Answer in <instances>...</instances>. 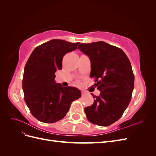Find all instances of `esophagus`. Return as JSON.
Returning a JSON list of instances; mask_svg holds the SVG:
<instances>
[{"label": "esophagus", "mask_w": 156, "mask_h": 156, "mask_svg": "<svg viewBox=\"0 0 156 156\" xmlns=\"http://www.w3.org/2000/svg\"><path fill=\"white\" fill-rule=\"evenodd\" d=\"M81 93H82V95H83V96H84V95H86V94H88V92H87L84 91V90H82V91H81Z\"/></svg>", "instance_id": "34e87169"}]
</instances>
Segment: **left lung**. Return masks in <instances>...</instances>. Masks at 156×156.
Returning <instances> with one entry per match:
<instances>
[{
	"mask_svg": "<svg viewBox=\"0 0 156 156\" xmlns=\"http://www.w3.org/2000/svg\"><path fill=\"white\" fill-rule=\"evenodd\" d=\"M91 62L90 77L100 96L92 95L93 104L84 108L87 119L100 126H110L120 119L131 101L134 75L130 61L121 49L104 41L81 44L78 47Z\"/></svg>",
	"mask_w": 156,
	"mask_h": 156,
	"instance_id": "obj_1",
	"label": "left lung"
}]
</instances>
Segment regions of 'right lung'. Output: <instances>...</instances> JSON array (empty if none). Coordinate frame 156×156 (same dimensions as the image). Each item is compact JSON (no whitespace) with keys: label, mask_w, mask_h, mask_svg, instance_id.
<instances>
[{"label":"right lung","mask_w":156,"mask_h":156,"mask_svg":"<svg viewBox=\"0 0 156 156\" xmlns=\"http://www.w3.org/2000/svg\"><path fill=\"white\" fill-rule=\"evenodd\" d=\"M79 42L54 39L32 51L24 69L23 90L31 114L44 123H54L68 112L72 101L81 96L75 87H63L55 81V72L62 69L64 56L77 49Z\"/></svg>","instance_id":"obj_1"}]
</instances>
